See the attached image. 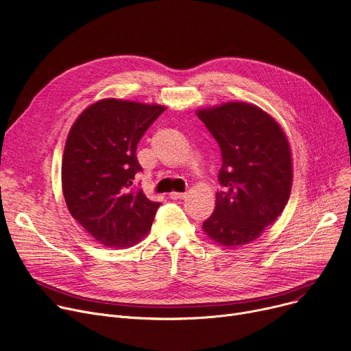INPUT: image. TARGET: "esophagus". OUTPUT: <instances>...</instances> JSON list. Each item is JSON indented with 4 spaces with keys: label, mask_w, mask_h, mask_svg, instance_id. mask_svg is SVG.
I'll return each instance as SVG.
<instances>
[{
    "label": "esophagus",
    "mask_w": 351,
    "mask_h": 351,
    "mask_svg": "<svg viewBox=\"0 0 351 351\" xmlns=\"http://www.w3.org/2000/svg\"><path fill=\"white\" fill-rule=\"evenodd\" d=\"M169 195H170L171 199H180V198H184V197H186L184 193H177V191H173V193H170Z\"/></svg>",
    "instance_id": "esophagus-1"
}]
</instances>
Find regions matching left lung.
<instances>
[{
	"mask_svg": "<svg viewBox=\"0 0 351 351\" xmlns=\"http://www.w3.org/2000/svg\"><path fill=\"white\" fill-rule=\"evenodd\" d=\"M197 117L219 143L223 158L221 190L203 228L219 244H247L277 220L289 202V141L271 115L247 103L199 110Z\"/></svg>",
	"mask_w": 351,
	"mask_h": 351,
	"instance_id": "obj_1",
	"label": "left lung"
}]
</instances>
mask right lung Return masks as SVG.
Returning <instances> with one entry per match:
<instances>
[{
	"label": "right lung",
	"mask_w": 351,
	"mask_h": 351,
	"mask_svg": "<svg viewBox=\"0 0 351 351\" xmlns=\"http://www.w3.org/2000/svg\"><path fill=\"white\" fill-rule=\"evenodd\" d=\"M162 106L107 98L84 111L66 137L61 180L66 207L99 244L127 248L152 228L161 203L136 186L137 144Z\"/></svg>",
	"instance_id": "right-lung-1"
}]
</instances>
